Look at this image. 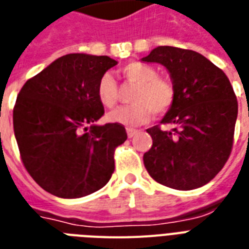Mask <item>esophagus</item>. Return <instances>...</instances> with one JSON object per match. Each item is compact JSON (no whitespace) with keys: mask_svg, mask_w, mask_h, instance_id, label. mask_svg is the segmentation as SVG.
Returning a JSON list of instances; mask_svg holds the SVG:
<instances>
[{"mask_svg":"<svg viewBox=\"0 0 249 249\" xmlns=\"http://www.w3.org/2000/svg\"><path fill=\"white\" fill-rule=\"evenodd\" d=\"M137 132H139V131L135 130V128H127V136L130 137V139L131 137H134Z\"/></svg>","mask_w":249,"mask_h":249,"instance_id":"1","label":"esophagus"}]
</instances>
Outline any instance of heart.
<instances>
[{
	"label": "heart",
	"instance_id": "heart-1",
	"mask_svg": "<svg viewBox=\"0 0 249 249\" xmlns=\"http://www.w3.org/2000/svg\"><path fill=\"white\" fill-rule=\"evenodd\" d=\"M121 74L128 82L136 85L131 96L134 104L119 107L108 113L107 118L110 122L127 127L139 126L146 122L153 113L163 114L174 104L175 89L172 83L158 77L157 71L152 67L141 63H130L121 69ZM96 92L99 101L107 108H112L117 104L118 89L110 73L101 75Z\"/></svg>",
	"mask_w": 249,
	"mask_h": 249
}]
</instances>
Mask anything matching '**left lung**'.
<instances>
[{
	"mask_svg": "<svg viewBox=\"0 0 249 249\" xmlns=\"http://www.w3.org/2000/svg\"><path fill=\"white\" fill-rule=\"evenodd\" d=\"M144 63H158L168 71L175 101L160 121L170 131L148 128L152 148L144 166L157 182L193 190L221 171L232 146L238 103L226 74L199 53L158 46Z\"/></svg>",
	"mask_w": 249,
	"mask_h": 249,
	"instance_id": "1",
	"label": "left lung"
}]
</instances>
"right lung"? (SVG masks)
Returning <instances> with one entry per match:
<instances>
[{
  "label": "right lung",
  "mask_w": 249,
  "mask_h": 249,
  "mask_svg": "<svg viewBox=\"0 0 249 249\" xmlns=\"http://www.w3.org/2000/svg\"><path fill=\"white\" fill-rule=\"evenodd\" d=\"M118 64L109 56L68 53L28 79L14 107V132L33 180L59 198L97 192L114 172V149L127 139L104 114L97 83Z\"/></svg>",
  "instance_id": "obj_1"
}]
</instances>
